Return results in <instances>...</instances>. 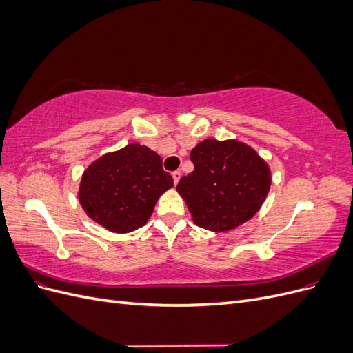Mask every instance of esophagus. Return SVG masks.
I'll use <instances>...</instances> for the list:
<instances>
[{
  "mask_svg": "<svg viewBox=\"0 0 353 353\" xmlns=\"http://www.w3.org/2000/svg\"><path fill=\"white\" fill-rule=\"evenodd\" d=\"M172 178H174V184L176 185L179 178H181V172H179V170H175V172H172Z\"/></svg>",
  "mask_w": 353,
  "mask_h": 353,
  "instance_id": "1",
  "label": "esophagus"
}]
</instances>
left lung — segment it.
Here are the masks:
<instances>
[{"label":"left lung","mask_w":353,"mask_h":353,"mask_svg":"<svg viewBox=\"0 0 353 353\" xmlns=\"http://www.w3.org/2000/svg\"><path fill=\"white\" fill-rule=\"evenodd\" d=\"M194 170L179 179L197 227L223 232L249 221L262 206L271 185L270 168L240 141L205 140L190 153Z\"/></svg>","instance_id":"1"}]
</instances>
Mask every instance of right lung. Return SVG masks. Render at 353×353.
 I'll list each match as a JSON object with an SVG mask.
<instances>
[{
    "mask_svg": "<svg viewBox=\"0 0 353 353\" xmlns=\"http://www.w3.org/2000/svg\"><path fill=\"white\" fill-rule=\"evenodd\" d=\"M174 185L162 157L140 144L104 154L85 170L79 201L87 215L112 232H131L152 216L157 199Z\"/></svg>",
    "mask_w": 353,
    "mask_h": 353,
    "instance_id": "obj_1",
    "label": "right lung"
}]
</instances>
